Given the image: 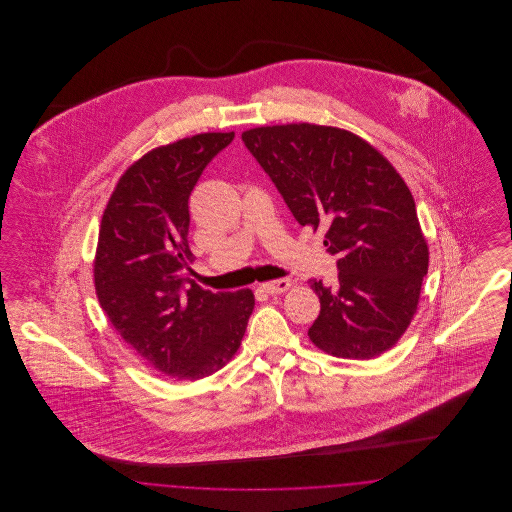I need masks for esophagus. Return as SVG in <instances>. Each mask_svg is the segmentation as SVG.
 I'll use <instances>...</instances> for the list:
<instances>
[{
    "label": "esophagus",
    "instance_id": "34e87169",
    "mask_svg": "<svg viewBox=\"0 0 512 512\" xmlns=\"http://www.w3.org/2000/svg\"><path fill=\"white\" fill-rule=\"evenodd\" d=\"M292 286L290 278H280V280H274V282H265L261 288L270 295H280V293L288 292Z\"/></svg>",
    "mask_w": 512,
    "mask_h": 512
}]
</instances>
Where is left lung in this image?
Returning a JSON list of instances; mask_svg holds the SVG:
<instances>
[{
  "label": "left lung",
  "instance_id": "8db88e82",
  "mask_svg": "<svg viewBox=\"0 0 512 512\" xmlns=\"http://www.w3.org/2000/svg\"><path fill=\"white\" fill-rule=\"evenodd\" d=\"M301 226L326 230L338 282L311 280L320 315L309 338L343 359L393 347L416 313L428 245L405 180L359 136L318 124L261 126L242 134Z\"/></svg>",
  "mask_w": 512,
  "mask_h": 512
}]
</instances>
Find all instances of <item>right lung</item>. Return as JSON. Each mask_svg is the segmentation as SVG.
I'll list each match as a JSON object with an SVG mask.
<instances>
[{
    "label": "right lung",
    "instance_id": "1",
    "mask_svg": "<svg viewBox=\"0 0 512 512\" xmlns=\"http://www.w3.org/2000/svg\"><path fill=\"white\" fill-rule=\"evenodd\" d=\"M234 140L207 132L157 147L124 172L99 228V305L146 363L176 380H199L238 351L253 313L251 290L213 293L184 274L190 194Z\"/></svg>",
    "mask_w": 512,
    "mask_h": 512
}]
</instances>
